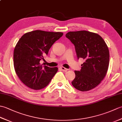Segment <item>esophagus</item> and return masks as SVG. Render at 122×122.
I'll return each instance as SVG.
<instances>
[{"instance_id":"obj_1","label":"esophagus","mask_w":122,"mask_h":122,"mask_svg":"<svg viewBox=\"0 0 122 122\" xmlns=\"http://www.w3.org/2000/svg\"><path fill=\"white\" fill-rule=\"evenodd\" d=\"M60 69H61V70L62 71H66L68 70V69L64 68V67H63V66H61L60 67Z\"/></svg>"}]
</instances>
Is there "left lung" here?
<instances>
[{
  "mask_svg": "<svg viewBox=\"0 0 122 122\" xmlns=\"http://www.w3.org/2000/svg\"><path fill=\"white\" fill-rule=\"evenodd\" d=\"M66 37L73 44L77 59L82 58L80 71H74L72 84L81 91H87L99 84L106 76L109 65L110 53L103 38L87 31H70Z\"/></svg>",
  "mask_w": 122,
  "mask_h": 122,
  "instance_id": "obj_1",
  "label": "left lung"
}]
</instances>
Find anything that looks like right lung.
<instances>
[{
	"instance_id": "1",
	"label": "right lung",
	"mask_w": 122,
	"mask_h": 122,
	"mask_svg": "<svg viewBox=\"0 0 122 122\" xmlns=\"http://www.w3.org/2000/svg\"><path fill=\"white\" fill-rule=\"evenodd\" d=\"M63 33L35 30L23 35L15 46L14 65L15 73L25 85L33 90L46 87L58 71V68L40 64L43 56Z\"/></svg>"
}]
</instances>
